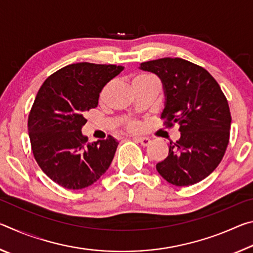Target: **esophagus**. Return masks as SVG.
I'll return each mask as SVG.
<instances>
[{"mask_svg":"<svg viewBox=\"0 0 253 253\" xmlns=\"http://www.w3.org/2000/svg\"><path fill=\"white\" fill-rule=\"evenodd\" d=\"M135 139L140 143V145H143V146H148L152 143L151 138H148V137H135Z\"/></svg>","mask_w":253,"mask_h":253,"instance_id":"esophagus-1","label":"esophagus"}]
</instances>
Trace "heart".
I'll return each instance as SVG.
<instances>
[{
  "label": "heart",
  "mask_w": 253,
  "mask_h": 253,
  "mask_svg": "<svg viewBox=\"0 0 253 253\" xmlns=\"http://www.w3.org/2000/svg\"><path fill=\"white\" fill-rule=\"evenodd\" d=\"M147 79H154L152 76H149V75H139V76H137L136 78L134 79V81L135 80H147ZM106 91H107V87L104 89V90L101 91V93H100V98H102L105 96V93H106ZM128 128H129V129H131V130H137L139 128V125L137 123H134V122H131V123H129L128 124Z\"/></svg>",
  "instance_id": "b5f03b06"
}]
</instances>
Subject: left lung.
Instances as JSON below:
<instances>
[{"mask_svg": "<svg viewBox=\"0 0 253 253\" xmlns=\"http://www.w3.org/2000/svg\"><path fill=\"white\" fill-rule=\"evenodd\" d=\"M139 69L161 79V116L181 131L179 139L169 143L168 157L156 164L157 172L176 186L202 181L217 168L229 144L231 114L219 84L204 68L181 58L152 60Z\"/></svg>", "mask_w": 253, "mask_h": 253, "instance_id": "8db88e82", "label": "left lung"}]
</instances>
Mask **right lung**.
<instances>
[{
	"label": "right lung",
	"mask_w": 253,
	"mask_h": 253,
	"mask_svg": "<svg viewBox=\"0 0 253 253\" xmlns=\"http://www.w3.org/2000/svg\"><path fill=\"white\" fill-rule=\"evenodd\" d=\"M124 70L122 66L79 62L54 72L41 85L28 121L34 158L59 185L81 190L109 169L118 142L114 137L88 143L84 115L98 106L99 93Z\"/></svg>",
	"instance_id": "1"
}]
</instances>
